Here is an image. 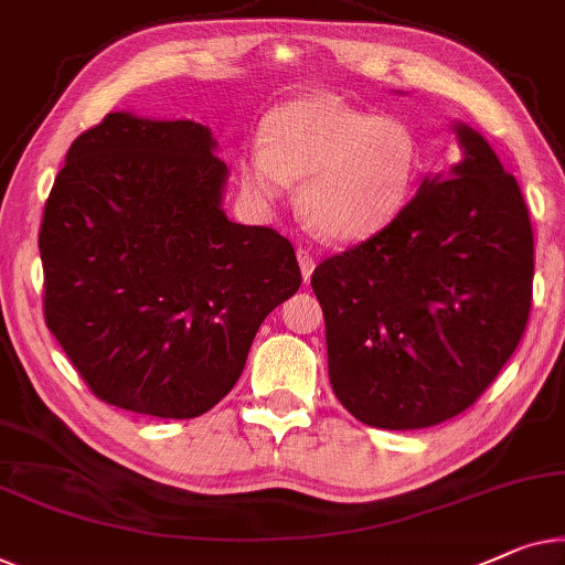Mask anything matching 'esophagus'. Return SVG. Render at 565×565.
Returning <instances> with one entry per match:
<instances>
[{
  "label": "esophagus",
  "mask_w": 565,
  "mask_h": 565,
  "mask_svg": "<svg viewBox=\"0 0 565 565\" xmlns=\"http://www.w3.org/2000/svg\"><path fill=\"white\" fill-rule=\"evenodd\" d=\"M298 265H300V273H302V280H310V275H313V267H316V257L310 255V249H298Z\"/></svg>",
  "instance_id": "34e87169"
}]
</instances>
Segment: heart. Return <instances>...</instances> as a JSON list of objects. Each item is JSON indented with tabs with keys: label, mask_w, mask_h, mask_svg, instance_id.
I'll list each match as a JSON object with an SVG mask.
<instances>
[{
	"label": "heart",
	"mask_w": 565,
	"mask_h": 565,
	"mask_svg": "<svg viewBox=\"0 0 565 565\" xmlns=\"http://www.w3.org/2000/svg\"><path fill=\"white\" fill-rule=\"evenodd\" d=\"M265 142L242 162L244 191L275 201L285 181H302V222L329 242H359L382 232L403 214L420 181L415 129L333 94L277 106L265 119Z\"/></svg>",
	"instance_id": "heart-1"
}]
</instances>
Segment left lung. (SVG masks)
Masks as SVG:
<instances>
[{
    "label": "left lung",
    "instance_id": "obj_1",
    "mask_svg": "<svg viewBox=\"0 0 565 565\" xmlns=\"http://www.w3.org/2000/svg\"><path fill=\"white\" fill-rule=\"evenodd\" d=\"M461 160L423 178L390 226L316 267L329 380L372 428H430L473 405L525 333L533 226L522 191L477 129Z\"/></svg>",
    "mask_w": 565,
    "mask_h": 565
}]
</instances>
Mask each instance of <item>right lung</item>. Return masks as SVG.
<instances>
[{
  "label": "right lung",
  "mask_w": 565,
  "mask_h": 565,
  "mask_svg": "<svg viewBox=\"0 0 565 565\" xmlns=\"http://www.w3.org/2000/svg\"><path fill=\"white\" fill-rule=\"evenodd\" d=\"M193 119L106 114L65 154L40 226L45 323L104 403L199 418L300 288L292 244L224 214L228 168Z\"/></svg>",
  "instance_id": "add662e5"
}]
</instances>
